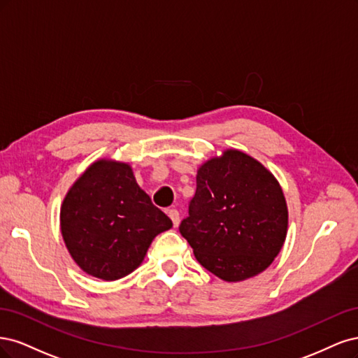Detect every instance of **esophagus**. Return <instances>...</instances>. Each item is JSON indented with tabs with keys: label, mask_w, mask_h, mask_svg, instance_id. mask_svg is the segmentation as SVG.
I'll return each instance as SVG.
<instances>
[{
	"label": "esophagus",
	"mask_w": 358,
	"mask_h": 358,
	"mask_svg": "<svg viewBox=\"0 0 358 358\" xmlns=\"http://www.w3.org/2000/svg\"><path fill=\"white\" fill-rule=\"evenodd\" d=\"M168 215L172 220V224H174V227H177L180 224V213L174 208H171V210H168Z\"/></svg>",
	"instance_id": "obj_1"
}]
</instances>
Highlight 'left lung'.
I'll list each match as a JSON object with an SVG mask.
<instances>
[{
	"label": "left lung",
	"instance_id": "1",
	"mask_svg": "<svg viewBox=\"0 0 358 358\" xmlns=\"http://www.w3.org/2000/svg\"><path fill=\"white\" fill-rule=\"evenodd\" d=\"M287 227L288 210L278 180L255 157L227 148L199 166L180 234L206 271L239 282L271 266Z\"/></svg>",
	"mask_w": 358,
	"mask_h": 358
}]
</instances>
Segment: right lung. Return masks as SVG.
Here are the masks:
<instances>
[{
    "label": "right lung",
    "mask_w": 358,
    "mask_h": 358,
    "mask_svg": "<svg viewBox=\"0 0 358 358\" xmlns=\"http://www.w3.org/2000/svg\"><path fill=\"white\" fill-rule=\"evenodd\" d=\"M172 227L171 218L138 186L132 166L98 159L66 192L61 234L77 266L116 281L143 263L152 241Z\"/></svg>",
    "instance_id": "right-lung-1"
}]
</instances>
